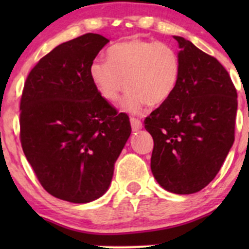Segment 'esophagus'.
Masks as SVG:
<instances>
[{"mask_svg":"<svg viewBox=\"0 0 249 249\" xmlns=\"http://www.w3.org/2000/svg\"><path fill=\"white\" fill-rule=\"evenodd\" d=\"M130 122H131V127H132V130H133V131H138V130H141L142 126V122L139 121L138 118H134V117H131V118H130Z\"/></svg>","mask_w":249,"mask_h":249,"instance_id":"obj_1","label":"esophagus"}]
</instances>
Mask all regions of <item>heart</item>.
Returning <instances> with one entry per match:
<instances>
[{
	"mask_svg": "<svg viewBox=\"0 0 249 249\" xmlns=\"http://www.w3.org/2000/svg\"><path fill=\"white\" fill-rule=\"evenodd\" d=\"M107 61L96 58L89 76L103 98L115 102L128 88L124 110L139 113L148 104L159 107L172 96L180 75L177 51L166 43L132 38L116 43L107 51Z\"/></svg>",
	"mask_w": 249,
	"mask_h": 249,
	"instance_id": "b5f03b06",
	"label": "heart"
}]
</instances>
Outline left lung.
Masks as SVG:
<instances>
[{
  "label": "left lung",
  "instance_id": "1",
  "mask_svg": "<svg viewBox=\"0 0 249 249\" xmlns=\"http://www.w3.org/2000/svg\"><path fill=\"white\" fill-rule=\"evenodd\" d=\"M174 38L181 49L178 84L144 124L154 142V178L168 192L192 194L215 178L232 147L238 93L215 57Z\"/></svg>",
  "mask_w": 249,
  "mask_h": 249
}]
</instances>
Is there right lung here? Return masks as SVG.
Returning a JSON list of instances; mask_svg holds the SVG:
<instances>
[{
	"instance_id": "add662e5",
	"label": "right lung",
	"mask_w": 249,
	"mask_h": 249,
	"mask_svg": "<svg viewBox=\"0 0 249 249\" xmlns=\"http://www.w3.org/2000/svg\"><path fill=\"white\" fill-rule=\"evenodd\" d=\"M108 42L85 34L42 57L24 83L19 139L41 185L75 204L107 191L117 158L131 134L126 113L99 95L89 65Z\"/></svg>"
}]
</instances>
